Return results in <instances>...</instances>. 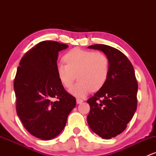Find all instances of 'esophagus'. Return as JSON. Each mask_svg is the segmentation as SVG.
<instances>
[{
    "label": "esophagus",
    "instance_id": "obj_1",
    "mask_svg": "<svg viewBox=\"0 0 156 156\" xmlns=\"http://www.w3.org/2000/svg\"><path fill=\"white\" fill-rule=\"evenodd\" d=\"M83 101V100L79 99V98H77V99H76V102H77V103H78V104H80V103H81Z\"/></svg>",
    "mask_w": 156,
    "mask_h": 156
}]
</instances>
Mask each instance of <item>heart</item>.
Returning <instances> with one entry per match:
<instances>
[{
    "label": "heart",
    "mask_w": 156,
    "mask_h": 156,
    "mask_svg": "<svg viewBox=\"0 0 156 156\" xmlns=\"http://www.w3.org/2000/svg\"><path fill=\"white\" fill-rule=\"evenodd\" d=\"M64 59L67 64H57V76L63 87L69 88L76 75L78 81L69 89L73 95L83 98L91 90L96 92L104 86L109 73V61L105 54L74 48Z\"/></svg>",
    "instance_id": "1"
}]
</instances>
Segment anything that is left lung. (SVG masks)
Masks as SVG:
<instances>
[{"label":"left lung","mask_w":156,"mask_h":156,"mask_svg":"<svg viewBox=\"0 0 156 156\" xmlns=\"http://www.w3.org/2000/svg\"><path fill=\"white\" fill-rule=\"evenodd\" d=\"M88 48L103 52L109 61L106 82L87 100L90 105L87 116L89 128L99 136L109 139L124 131L136 110L135 71L126 55L116 48L105 44H93Z\"/></svg>","instance_id":"obj_1"}]
</instances>
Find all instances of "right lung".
Returning <instances> with one entry per match:
<instances>
[{
    "mask_svg": "<svg viewBox=\"0 0 156 156\" xmlns=\"http://www.w3.org/2000/svg\"><path fill=\"white\" fill-rule=\"evenodd\" d=\"M67 47L42 41L26 52L17 67L14 82L17 114L25 128L42 140L53 139L62 131L76 105L56 73L58 52Z\"/></svg>",
    "mask_w": 156,
    "mask_h": 156,
    "instance_id": "right-lung-1",
    "label": "right lung"
}]
</instances>
